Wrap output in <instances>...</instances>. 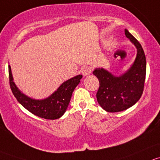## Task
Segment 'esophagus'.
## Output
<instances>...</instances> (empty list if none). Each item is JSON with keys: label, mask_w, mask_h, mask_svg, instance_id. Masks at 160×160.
<instances>
[{"label": "esophagus", "mask_w": 160, "mask_h": 160, "mask_svg": "<svg viewBox=\"0 0 160 160\" xmlns=\"http://www.w3.org/2000/svg\"><path fill=\"white\" fill-rule=\"evenodd\" d=\"M92 72V68L89 66H84L82 68V74L85 76L90 75Z\"/></svg>", "instance_id": "34e87169"}]
</instances>
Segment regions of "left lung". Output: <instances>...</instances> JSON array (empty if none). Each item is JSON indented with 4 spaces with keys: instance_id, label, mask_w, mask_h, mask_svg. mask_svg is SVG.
Here are the masks:
<instances>
[{
    "instance_id": "left-lung-1",
    "label": "left lung",
    "mask_w": 160,
    "mask_h": 160,
    "mask_svg": "<svg viewBox=\"0 0 160 160\" xmlns=\"http://www.w3.org/2000/svg\"><path fill=\"white\" fill-rule=\"evenodd\" d=\"M125 34L137 48L134 64L126 73L116 77L103 68H96L93 74L99 81L97 101L109 112L126 110L136 104L142 95L146 74V60L140 43L127 30Z\"/></svg>"
}]
</instances>
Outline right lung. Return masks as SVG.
<instances>
[{"mask_svg":"<svg viewBox=\"0 0 160 160\" xmlns=\"http://www.w3.org/2000/svg\"><path fill=\"white\" fill-rule=\"evenodd\" d=\"M9 72V83L14 97L24 108L35 116L45 119H57L66 111L72 92L75 87L79 84L82 75H78L74 78L64 82L48 98L43 100H35L26 96L16 87L13 82L11 66H8Z\"/></svg>","mask_w":160,"mask_h":160,"instance_id":"1","label":"right lung"}]
</instances>
